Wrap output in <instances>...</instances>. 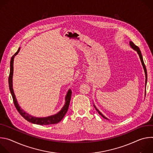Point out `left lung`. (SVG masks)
<instances>
[{
    "label": "left lung",
    "instance_id": "obj_1",
    "mask_svg": "<svg viewBox=\"0 0 153 153\" xmlns=\"http://www.w3.org/2000/svg\"><path fill=\"white\" fill-rule=\"evenodd\" d=\"M129 45H130V47H131L134 50H135V51H136L137 52V53H138V54H139V57H140V60H141V62H142V66H143V69H144V71H145V87H146V83H147V72H146V67H145V63H144V62H143V57H142V53H141V51H140V49H139V48L137 47V46H136L134 43L133 42H129ZM146 93V92H145ZM94 108H96V111L99 113V114L100 115V116H102L104 119H108L106 117H105L98 110H97V108L96 107V106L94 105Z\"/></svg>",
    "mask_w": 153,
    "mask_h": 153
}]
</instances>
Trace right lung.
<instances>
[{"label":"right lung","mask_w":153,"mask_h":153,"mask_svg":"<svg viewBox=\"0 0 153 153\" xmlns=\"http://www.w3.org/2000/svg\"><path fill=\"white\" fill-rule=\"evenodd\" d=\"M20 48L18 49L17 51L12 56L11 62H10V76L8 78V82H9V88L10 90L11 94V96L13 97L14 104L15 105V107L16 108L17 110L19 113V114L22 116L25 120L27 121L37 125H51V124H55L59 123L65 116V114L67 113L68 109L70 105L71 97V90H69L66 97H65V103L63 105V108L61 109V110L57 113V114L48 116L45 117H36L32 116H30L26 112H25L23 110H22L20 106L19 105L17 99L16 98V96L14 93L13 88V63H14V57L18 54V53L20 51Z\"/></svg>","instance_id":"add662e5"}]
</instances>
